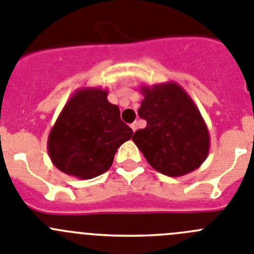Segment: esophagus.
Instances as JSON below:
<instances>
[{
    "mask_svg": "<svg viewBox=\"0 0 254 254\" xmlns=\"http://www.w3.org/2000/svg\"><path fill=\"white\" fill-rule=\"evenodd\" d=\"M131 128H132V131H133V132L138 128V123L136 122V121H134V122L131 125Z\"/></svg>",
    "mask_w": 254,
    "mask_h": 254,
    "instance_id": "obj_1",
    "label": "esophagus"
}]
</instances>
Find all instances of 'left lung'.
Here are the masks:
<instances>
[{
	"label": "left lung",
	"mask_w": 254,
	"mask_h": 254,
	"mask_svg": "<svg viewBox=\"0 0 254 254\" xmlns=\"http://www.w3.org/2000/svg\"><path fill=\"white\" fill-rule=\"evenodd\" d=\"M143 95L138 116L145 128L134 132L133 142L147 163L164 176L182 177L207 158L210 133L187 91L174 81L141 85Z\"/></svg>",
	"instance_id": "1"
}]
</instances>
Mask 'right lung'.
<instances>
[{
	"mask_svg": "<svg viewBox=\"0 0 254 254\" xmlns=\"http://www.w3.org/2000/svg\"><path fill=\"white\" fill-rule=\"evenodd\" d=\"M103 87H81L73 93L52 127L47 142L57 169L78 179L107 172L117 149L132 137L121 120L120 108L108 102Z\"/></svg>",
	"mask_w": 254,
	"mask_h": 254,
	"instance_id": "1",
	"label": "right lung"
}]
</instances>
